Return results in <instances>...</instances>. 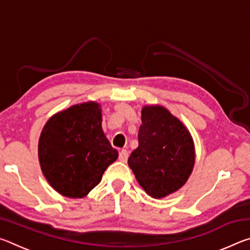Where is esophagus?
Returning a JSON list of instances; mask_svg holds the SVG:
<instances>
[{
  "mask_svg": "<svg viewBox=\"0 0 250 250\" xmlns=\"http://www.w3.org/2000/svg\"><path fill=\"white\" fill-rule=\"evenodd\" d=\"M129 158V152L126 150H121L119 152V160L121 162H126V160Z\"/></svg>",
  "mask_w": 250,
  "mask_h": 250,
  "instance_id": "esophagus-1",
  "label": "esophagus"
}]
</instances>
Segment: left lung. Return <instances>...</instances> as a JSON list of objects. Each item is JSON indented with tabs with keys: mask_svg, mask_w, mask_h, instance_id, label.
Masks as SVG:
<instances>
[{
	"mask_svg": "<svg viewBox=\"0 0 250 250\" xmlns=\"http://www.w3.org/2000/svg\"><path fill=\"white\" fill-rule=\"evenodd\" d=\"M139 146L128 164L141 188L153 198L176 192L191 175L195 150L186 126L162 105H145L141 111Z\"/></svg>",
	"mask_w": 250,
	"mask_h": 250,
	"instance_id": "1",
	"label": "left lung"
}]
</instances>
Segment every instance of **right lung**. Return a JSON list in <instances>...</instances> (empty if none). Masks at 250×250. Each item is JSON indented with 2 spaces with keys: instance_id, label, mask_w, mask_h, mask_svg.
<instances>
[{
  "instance_id": "right-lung-1",
  "label": "right lung",
  "mask_w": 250,
  "mask_h": 250,
  "mask_svg": "<svg viewBox=\"0 0 250 250\" xmlns=\"http://www.w3.org/2000/svg\"><path fill=\"white\" fill-rule=\"evenodd\" d=\"M101 122L100 104L94 101L71 105L46 122L39 159L46 180L62 195L86 196L118 159Z\"/></svg>"
}]
</instances>
